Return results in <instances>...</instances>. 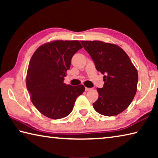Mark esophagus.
Listing matches in <instances>:
<instances>
[{
	"mask_svg": "<svg viewBox=\"0 0 158 158\" xmlns=\"http://www.w3.org/2000/svg\"><path fill=\"white\" fill-rule=\"evenodd\" d=\"M90 89H90V88H87V87L85 88V91H89V90H90Z\"/></svg>",
	"mask_w": 158,
	"mask_h": 158,
	"instance_id": "esophagus-1",
	"label": "esophagus"
}]
</instances>
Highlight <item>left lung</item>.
<instances>
[{
    "label": "left lung",
    "mask_w": 158,
    "mask_h": 158,
    "mask_svg": "<svg viewBox=\"0 0 158 158\" xmlns=\"http://www.w3.org/2000/svg\"><path fill=\"white\" fill-rule=\"evenodd\" d=\"M98 72L104 74L103 88L93 104L103 116H112L125 110L137 92L138 73L129 56L116 44L101 41H81Z\"/></svg>",
    "instance_id": "8db88e82"
}]
</instances>
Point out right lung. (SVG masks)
<instances>
[{"instance_id":"1","label":"right lung","mask_w":158,"mask_h":158,"mask_svg":"<svg viewBox=\"0 0 158 158\" xmlns=\"http://www.w3.org/2000/svg\"><path fill=\"white\" fill-rule=\"evenodd\" d=\"M83 47L78 40H56L37 48L31 58L26 87L31 101L40 112L52 119H60L73 111L83 85L64 84L71 60Z\"/></svg>"}]
</instances>
